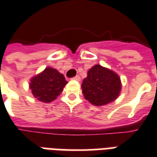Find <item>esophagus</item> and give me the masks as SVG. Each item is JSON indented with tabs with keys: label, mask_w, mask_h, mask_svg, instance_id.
<instances>
[{
	"label": "esophagus",
	"mask_w": 157,
	"mask_h": 157,
	"mask_svg": "<svg viewBox=\"0 0 157 157\" xmlns=\"http://www.w3.org/2000/svg\"><path fill=\"white\" fill-rule=\"evenodd\" d=\"M72 80H75V81H80V80H81V77H80V76H78V75H77V76H74V77H72Z\"/></svg>",
	"instance_id": "34e87169"
}]
</instances>
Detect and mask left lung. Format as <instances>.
I'll use <instances>...</instances> for the list:
<instances>
[{
	"mask_svg": "<svg viewBox=\"0 0 157 157\" xmlns=\"http://www.w3.org/2000/svg\"><path fill=\"white\" fill-rule=\"evenodd\" d=\"M81 88L86 100L96 106H102L118 97L121 84L117 74L97 64L89 70Z\"/></svg>",
	"mask_w": 157,
	"mask_h": 157,
	"instance_id": "8db88e82",
	"label": "left lung"
}]
</instances>
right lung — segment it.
I'll return each instance as SVG.
<instances>
[{"instance_id":"right-lung-1","label":"right lung","mask_w":157,"mask_h":157,"mask_svg":"<svg viewBox=\"0 0 157 157\" xmlns=\"http://www.w3.org/2000/svg\"><path fill=\"white\" fill-rule=\"evenodd\" d=\"M67 81L56 69L46 67L45 71L31 80L33 96L44 103H50L61 94Z\"/></svg>"}]
</instances>
